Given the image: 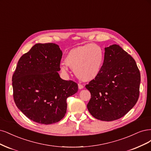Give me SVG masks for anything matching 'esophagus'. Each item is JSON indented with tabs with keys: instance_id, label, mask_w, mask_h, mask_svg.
Segmentation results:
<instances>
[{
	"instance_id": "1",
	"label": "esophagus",
	"mask_w": 151,
	"mask_h": 151,
	"mask_svg": "<svg viewBox=\"0 0 151 151\" xmlns=\"http://www.w3.org/2000/svg\"><path fill=\"white\" fill-rule=\"evenodd\" d=\"M83 87H84V86L83 85H81V84H78V88H79V89L83 88Z\"/></svg>"
}]
</instances>
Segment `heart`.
Here are the masks:
<instances>
[{"mask_svg": "<svg viewBox=\"0 0 151 151\" xmlns=\"http://www.w3.org/2000/svg\"><path fill=\"white\" fill-rule=\"evenodd\" d=\"M104 61V52L95 44H86L71 50L66 58V63L81 80L90 81L100 73ZM63 72L66 73V64L61 65Z\"/></svg>", "mask_w": 151, "mask_h": 151, "instance_id": "1", "label": "heart"}]
</instances>
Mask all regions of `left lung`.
Returning <instances> with one entry per match:
<instances>
[{"label":"left lung","mask_w":151,"mask_h":151,"mask_svg":"<svg viewBox=\"0 0 151 151\" xmlns=\"http://www.w3.org/2000/svg\"><path fill=\"white\" fill-rule=\"evenodd\" d=\"M105 51L100 73L85 87L91 93L87 104L91 115L109 122L122 117L137 103L140 74L134 58L119 45Z\"/></svg>","instance_id":"obj_1"}]
</instances>
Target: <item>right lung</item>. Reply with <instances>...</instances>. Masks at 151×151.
I'll return each instance as SVG.
<instances>
[{
    "label": "right lung",
    "instance_id": "right-lung-1",
    "mask_svg": "<svg viewBox=\"0 0 151 151\" xmlns=\"http://www.w3.org/2000/svg\"><path fill=\"white\" fill-rule=\"evenodd\" d=\"M63 53L54 43H38L19 59L12 75L14 100L28 119L41 124L60 121L66 99L78 91V84L61 79Z\"/></svg>",
    "mask_w": 151,
    "mask_h": 151
}]
</instances>
